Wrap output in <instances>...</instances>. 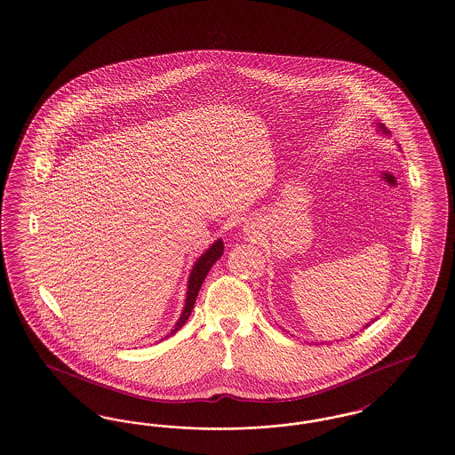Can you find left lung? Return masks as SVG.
Listing matches in <instances>:
<instances>
[{
    "instance_id": "1",
    "label": "left lung",
    "mask_w": 455,
    "mask_h": 455,
    "mask_svg": "<svg viewBox=\"0 0 455 455\" xmlns=\"http://www.w3.org/2000/svg\"><path fill=\"white\" fill-rule=\"evenodd\" d=\"M379 128H384V127H382V125H381V127H379ZM384 132H386V130H384ZM369 325H371V323H369ZM369 325H365V327H363V328H367V327H369Z\"/></svg>"
}]
</instances>
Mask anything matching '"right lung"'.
Instances as JSON below:
<instances>
[{
	"mask_svg": "<svg viewBox=\"0 0 455 455\" xmlns=\"http://www.w3.org/2000/svg\"><path fill=\"white\" fill-rule=\"evenodd\" d=\"M221 254H223V242L219 238V240L196 260V264H195V267H193V271H191V275H189V281H188V292H186L188 296H186V305H184V309H182L181 318L178 320L176 327L172 328L171 335L176 333V331L186 323V320L189 318V315H191V311H193V307H195V301H196V296H198V292H200L201 284H203L206 274L210 273L212 266L219 260L220 255Z\"/></svg>",
	"mask_w": 455,
	"mask_h": 455,
	"instance_id": "obj_1",
	"label": "right lung"
}]
</instances>
